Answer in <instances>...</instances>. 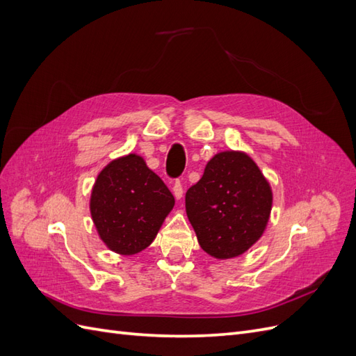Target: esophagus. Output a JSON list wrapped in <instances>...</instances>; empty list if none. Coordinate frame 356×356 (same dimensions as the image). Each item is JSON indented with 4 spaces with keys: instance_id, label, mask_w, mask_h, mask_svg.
Returning <instances> with one entry per match:
<instances>
[{
    "instance_id": "obj_1",
    "label": "esophagus",
    "mask_w": 356,
    "mask_h": 356,
    "mask_svg": "<svg viewBox=\"0 0 356 356\" xmlns=\"http://www.w3.org/2000/svg\"><path fill=\"white\" fill-rule=\"evenodd\" d=\"M172 191H174V196H175L177 200H179L182 197V193H184V188H182V184H181L179 179L175 181V184H174V188H172Z\"/></svg>"
}]
</instances>
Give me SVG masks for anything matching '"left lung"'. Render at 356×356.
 <instances>
[{"label": "left lung", "instance_id": "8db88e82", "mask_svg": "<svg viewBox=\"0 0 356 356\" xmlns=\"http://www.w3.org/2000/svg\"><path fill=\"white\" fill-rule=\"evenodd\" d=\"M273 195L255 161L242 152H221L186 193L187 217L204 252L218 260L242 255L261 238Z\"/></svg>", "mask_w": 356, "mask_h": 356}]
</instances>
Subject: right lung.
I'll use <instances>...</instances> for the list:
<instances>
[{
    "label": "right lung",
    "instance_id": "1",
    "mask_svg": "<svg viewBox=\"0 0 356 356\" xmlns=\"http://www.w3.org/2000/svg\"><path fill=\"white\" fill-rule=\"evenodd\" d=\"M174 204L172 193L145 160L127 154L99 172L92 188L90 215L106 248L134 255L152 245Z\"/></svg>",
    "mask_w": 356,
    "mask_h": 356
}]
</instances>
